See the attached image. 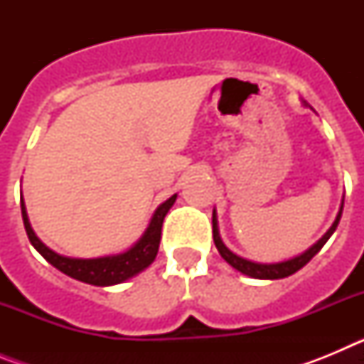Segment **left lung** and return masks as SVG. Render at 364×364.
<instances>
[{"instance_id": "1", "label": "left lung", "mask_w": 364, "mask_h": 364, "mask_svg": "<svg viewBox=\"0 0 364 364\" xmlns=\"http://www.w3.org/2000/svg\"><path fill=\"white\" fill-rule=\"evenodd\" d=\"M341 213H343V208H341L339 215H337V218H336V222L332 224V228H330L323 239H321L317 244H314V246H311L308 252H304L302 255L295 257V259L286 260V262H277V264H259V262H252V260H246V259H242V257L235 255L233 252H230V250L224 246V242L220 240V237H218V228H217V218H215V213H213V240H215V246H217L218 253L222 255V259L226 260L228 264L233 266L235 269H239L240 273H244V275H250V277H253V279H284V277H288V275H291V273L297 272V269H301L302 266H306L308 262H310V260L321 252V247L326 244V240L330 239L333 231H336L337 224H339Z\"/></svg>"}]
</instances>
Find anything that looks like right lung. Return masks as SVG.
Instances as JSON below:
<instances>
[{
	"mask_svg": "<svg viewBox=\"0 0 364 364\" xmlns=\"http://www.w3.org/2000/svg\"><path fill=\"white\" fill-rule=\"evenodd\" d=\"M175 200L176 195H173L164 204H160V208L154 211L153 218H151L149 228L142 235V239L138 240L129 252L112 257H102V259H70V257L58 255L53 250H49L38 239L36 233L32 231L31 224H28L27 211H25L23 198H21V217H23L25 231H27L31 244L36 247L38 252L41 253V257L47 262H50L54 268H58L62 273L69 275V277L76 279V281L87 282V284L111 286L127 281V279L140 273L153 262L156 253H159L164 217L167 215L169 208L175 204Z\"/></svg>",
	"mask_w": 364,
	"mask_h": 364,
	"instance_id": "obj_1",
	"label": "right lung"
}]
</instances>
